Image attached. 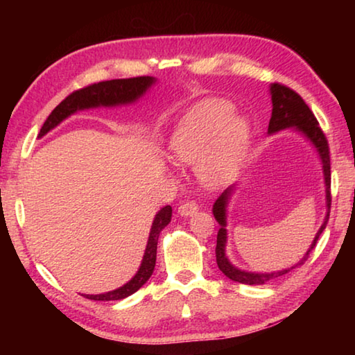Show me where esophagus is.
Instances as JSON below:
<instances>
[{"label":"esophagus","instance_id":"34e87169","mask_svg":"<svg viewBox=\"0 0 355 355\" xmlns=\"http://www.w3.org/2000/svg\"><path fill=\"white\" fill-rule=\"evenodd\" d=\"M199 211V205H197L196 202H186L183 205L178 207V213L184 216V218H188V216H192Z\"/></svg>","mask_w":355,"mask_h":355}]
</instances>
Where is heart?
I'll list each match as a JSON object with an SVG mask.
<instances>
[{
	"label": "heart",
	"mask_w": 355,
	"mask_h": 355,
	"mask_svg": "<svg viewBox=\"0 0 355 355\" xmlns=\"http://www.w3.org/2000/svg\"><path fill=\"white\" fill-rule=\"evenodd\" d=\"M250 136L248 119L224 100H203L172 131L167 153L180 166H196L203 183L219 186L241 166Z\"/></svg>",
	"instance_id": "obj_1"
}]
</instances>
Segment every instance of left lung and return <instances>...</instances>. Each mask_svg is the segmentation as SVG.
Segmentation results:
<instances>
[{"instance_id": "obj_1", "label": "left lung", "mask_w": 355, "mask_h": 355, "mask_svg": "<svg viewBox=\"0 0 355 355\" xmlns=\"http://www.w3.org/2000/svg\"><path fill=\"white\" fill-rule=\"evenodd\" d=\"M271 100H272V116L271 120H269V127H268V133L274 135L277 131L286 130V128H296V131H300L307 139L313 144L315 148L320 153L321 163H322V172H324V183H326V203H327V214L326 219H324L322 225L320 230H318L316 236L311 243L310 249L307 250V254L304 255V258L300 261H297L294 266L284 269V271H277V272H264V274H258V272H245L241 271L233 266V264L228 261V258L225 257V244H227V203L228 199H230L233 186L225 189L222 194L218 197V200L214 202L213 205V214L216 220L219 222V232H218V243H216V263L224 275H227L228 279H232L233 282H238V284H244V285H263L266 282L272 280L275 277H280V275H285L291 271V269L300 266L307 261V258L310 255V252L315 249L318 238L322 233L324 228L327 225L329 220V213H330V203H332V196H330V152H329V142L326 135L322 133V130L318 123V120L315 117V114L311 112L307 103L302 100V97L297 92H294L293 89L284 86V84L274 83L271 84Z\"/></svg>"}]
</instances>
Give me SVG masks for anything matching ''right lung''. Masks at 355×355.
Listing matches in <instances>:
<instances>
[{
	"instance_id": "right-lung-1",
	"label": "right lung",
	"mask_w": 355,
	"mask_h": 355,
	"mask_svg": "<svg viewBox=\"0 0 355 355\" xmlns=\"http://www.w3.org/2000/svg\"><path fill=\"white\" fill-rule=\"evenodd\" d=\"M155 83L153 76H137V78H123V80H111L91 84V86L78 89L71 92L69 97H65L59 103L53 112L45 120L44 127L40 128L39 137L46 135L48 131L58 127L64 119H67L71 114L81 110H89V107L98 106H119L133 103L144 94L147 89ZM172 218V208L167 205L161 208L158 214L155 216V220L150 230V236L147 241L146 254H144L139 271L131 279L128 284L117 288V290L103 293V294H83L84 297L91 300H120L131 296L139 288L146 284L153 274L155 263H156V245H158V238L163 228L169 224Z\"/></svg>"
}]
</instances>
